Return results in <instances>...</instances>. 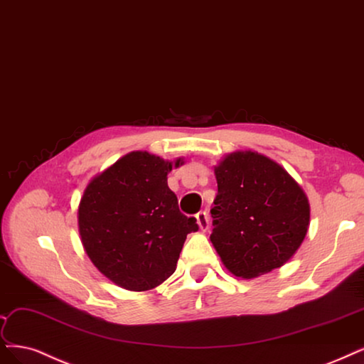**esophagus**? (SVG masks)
I'll list each match as a JSON object with an SVG mask.
<instances>
[{
    "instance_id": "34e87169",
    "label": "esophagus",
    "mask_w": 364,
    "mask_h": 364,
    "mask_svg": "<svg viewBox=\"0 0 364 364\" xmlns=\"http://www.w3.org/2000/svg\"><path fill=\"white\" fill-rule=\"evenodd\" d=\"M196 218H197V224H198L200 230L206 232L209 229V217H208L206 212L205 210H200L198 214L196 215Z\"/></svg>"
}]
</instances>
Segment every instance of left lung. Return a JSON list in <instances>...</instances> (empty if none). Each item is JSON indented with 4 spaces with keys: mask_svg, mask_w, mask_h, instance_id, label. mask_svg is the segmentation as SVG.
<instances>
[{
    "mask_svg": "<svg viewBox=\"0 0 364 364\" xmlns=\"http://www.w3.org/2000/svg\"><path fill=\"white\" fill-rule=\"evenodd\" d=\"M218 193L210 214V242L236 277L255 279L289 262L310 224L299 183L255 150L225 155L214 167Z\"/></svg>",
    "mask_w": 364,
    "mask_h": 364,
    "instance_id": "1",
    "label": "left lung"
}]
</instances>
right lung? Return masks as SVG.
Returning a JSON list of instances; mask_svg holds the SVG:
<instances>
[{"mask_svg":"<svg viewBox=\"0 0 364 364\" xmlns=\"http://www.w3.org/2000/svg\"><path fill=\"white\" fill-rule=\"evenodd\" d=\"M183 164L129 152L87 183L78 230L93 265L123 289H154L176 271L186 235L198 225L179 210L167 174Z\"/></svg>","mask_w":364,"mask_h":364,"instance_id":"right-lung-1","label":"right lung"}]
</instances>
